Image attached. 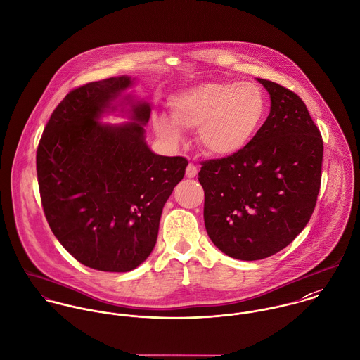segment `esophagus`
<instances>
[{"mask_svg": "<svg viewBox=\"0 0 360 360\" xmlns=\"http://www.w3.org/2000/svg\"><path fill=\"white\" fill-rule=\"evenodd\" d=\"M198 175V167L195 165V164H188V167H186V176L188 178H195Z\"/></svg>", "mask_w": 360, "mask_h": 360, "instance_id": "1", "label": "esophagus"}]
</instances>
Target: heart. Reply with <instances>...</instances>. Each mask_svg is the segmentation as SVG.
Masks as SVG:
<instances>
[{
  "label": "heart",
  "mask_w": 360,
  "mask_h": 360,
  "mask_svg": "<svg viewBox=\"0 0 360 360\" xmlns=\"http://www.w3.org/2000/svg\"><path fill=\"white\" fill-rule=\"evenodd\" d=\"M267 97L255 83L210 82L189 89L169 101L171 118H153L155 134L169 143L182 142L181 129H198L202 148L228 157L245 148L267 114Z\"/></svg>",
  "instance_id": "b5f03b06"
}]
</instances>
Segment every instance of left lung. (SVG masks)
I'll return each instance as SVG.
<instances>
[{
	"mask_svg": "<svg viewBox=\"0 0 360 360\" xmlns=\"http://www.w3.org/2000/svg\"><path fill=\"white\" fill-rule=\"evenodd\" d=\"M271 107L262 128L236 154L202 162L205 225L229 257L260 260L288 246L306 226L321 184L323 139L303 100L257 79Z\"/></svg>",
	"mask_w": 360,
	"mask_h": 360,
	"instance_id": "8db88e82",
	"label": "left lung"
}]
</instances>
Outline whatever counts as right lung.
<instances>
[{
	"mask_svg": "<svg viewBox=\"0 0 360 360\" xmlns=\"http://www.w3.org/2000/svg\"><path fill=\"white\" fill-rule=\"evenodd\" d=\"M129 76L71 90L53 111L37 147L41 206L60 243L86 267L127 273L151 253L162 207L188 160L153 153L144 142L147 103H132L134 122L103 125Z\"/></svg>",
	"mask_w": 360,
	"mask_h": 360,
	"instance_id": "right-lung-1",
	"label": "right lung"
}]
</instances>
